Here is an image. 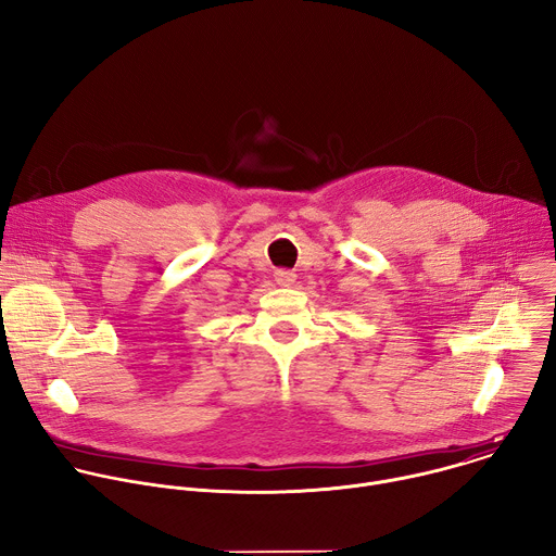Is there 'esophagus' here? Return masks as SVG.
Listing matches in <instances>:
<instances>
[{
    "label": "esophagus",
    "mask_w": 556,
    "mask_h": 556,
    "mask_svg": "<svg viewBox=\"0 0 556 556\" xmlns=\"http://www.w3.org/2000/svg\"><path fill=\"white\" fill-rule=\"evenodd\" d=\"M294 279H296V275H294V273H290V270H277V273H275V281H277V286H292V283H294Z\"/></svg>",
    "instance_id": "obj_1"
}]
</instances>
